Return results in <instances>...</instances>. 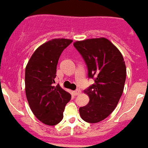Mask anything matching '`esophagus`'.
Listing matches in <instances>:
<instances>
[{"instance_id":"esophagus-1","label":"esophagus","mask_w":148,"mask_h":148,"mask_svg":"<svg viewBox=\"0 0 148 148\" xmlns=\"http://www.w3.org/2000/svg\"><path fill=\"white\" fill-rule=\"evenodd\" d=\"M80 93V90H76L73 91V94H74V96H77V95H79Z\"/></svg>"}]
</instances>
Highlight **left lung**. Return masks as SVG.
I'll return each instance as SVG.
<instances>
[{
  "label": "left lung",
  "instance_id": "1",
  "mask_svg": "<svg viewBox=\"0 0 148 148\" xmlns=\"http://www.w3.org/2000/svg\"><path fill=\"white\" fill-rule=\"evenodd\" d=\"M74 46L87 66L88 77L95 81L84 90L90 101L80 107V115L85 122L97 123L117 106L124 90L125 63L119 50L106 38L77 41Z\"/></svg>",
  "mask_w": 148,
  "mask_h": 148
}]
</instances>
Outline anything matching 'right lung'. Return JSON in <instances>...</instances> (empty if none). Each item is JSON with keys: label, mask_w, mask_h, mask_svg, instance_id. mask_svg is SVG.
Listing matches in <instances>:
<instances>
[{"label": "right lung", "mask_w": 148, "mask_h": 148, "mask_svg": "<svg viewBox=\"0 0 148 148\" xmlns=\"http://www.w3.org/2000/svg\"><path fill=\"white\" fill-rule=\"evenodd\" d=\"M73 41L54 39L34 51L25 71L26 99L35 116L48 125H55L63 119L66 104L71 95L59 85L55 86L60 55Z\"/></svg>", "instance_id": "add662e5"}]
</instances>
